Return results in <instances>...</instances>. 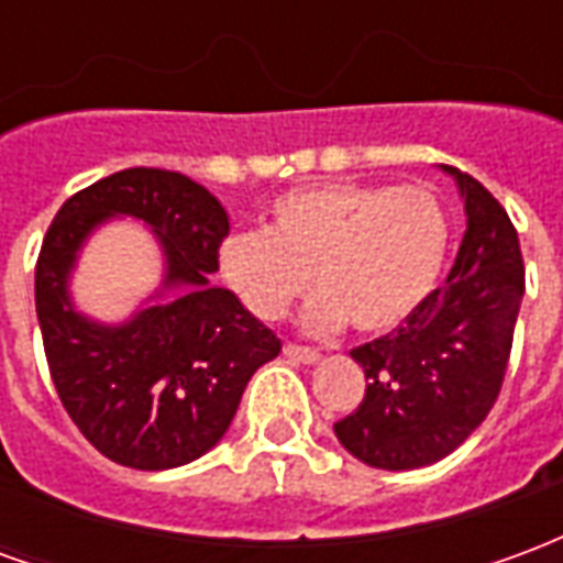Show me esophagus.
Masks as SVG:
<instances>
[{"instance_id":"esophagus-1","label":"esophagus","mask_w":563,"mask_h":563,"mask_svg":"<svg viewBox=\"0 0 563 563\" xmlns=\"http://www.w3.org/2000/svg\"><path fill=\"white\" fill-rule=\"evenodd\" d=\"M283 353H286V358L301 362V365H317L319 358H322L317 350H310V346H298V343H286V346H283Z\"/></svg>"}]
</instances>
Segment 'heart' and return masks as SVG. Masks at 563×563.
I'll use <instances>...</instances> for the list:
<instances>
[{
	"mask_svg": "<svg viewBox=\"0 0 563 563\" xmlns=\"http://www.w3.org/2000/svg\"><path fill=\"white\" fill-rule=\"evenodd\" d=\"M449 213L428 186L329 180L280 196L265 232L229 234L220 277L238 301L277 322L307 292L305 325L383 334L413 317L437 289L449 253Z\"/></svg>",
	"mask_w": 563,
	"mask_h": 563,
	"instance_id": "1",
	"label": "heart"
}]
</instances>
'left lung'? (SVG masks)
<instances>
[{
  "label": "left lung",
  "instance_id": "8db88e82",
  "mask_svg": "<svg viewBox=\"0 0 563 563\" xmlns=\"http://www.w3.org/2000/svg\"><path fill=\"white\" fill-rule=\"evenodd\" d=\"M443 172L467 213L455 265L413 317L350 353L365 371V398L334 422L341 446L383 471L434 464L479 428L500 395L525 295L507 210L471 174Z\"/></svg>",
  "mask_w": 563,
  "mask_h": 563
}]
</instances>
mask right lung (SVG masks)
<instances>
[{"instance_id": "obj_1", "label": "right lung", "mask_w": 563, "mask_h": 563, "mask_svg": "<svg viewBox=\"0 0 563 563\" xmlns=\"http://www.w3.org/2000/svg\"><path fill=\"white\" fill-rule=\"evenodd\" d=\"M114 216L151 225L166 277L132 320L108 327L74 310L67 280L86 238ZM225 234L220 201L162 168H126L80 189L44 234L35 265L44 355L66 413L104 459L135 471L201 459L229 431L250 377L280 353V338L208 280Z\"/></svg>"}]
</instances>
